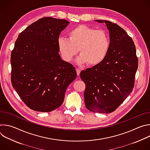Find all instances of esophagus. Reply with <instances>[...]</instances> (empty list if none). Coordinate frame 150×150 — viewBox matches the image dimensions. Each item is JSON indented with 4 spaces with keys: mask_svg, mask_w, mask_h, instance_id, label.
Returning <instances> with one entry per match:
<instances>
[{
    "mask_svg": "<svg viewBox=\"0 0 150 150\" xmlns=\"http://www.w3.org/2000/svg\"><path fill=\"white\" fill-rule=\"evenodd\" d=\"M76 74H77V75L79 76V74H80V72H81V71L79 68H76Z\"/></svg>",
    "mask_w": 150,
    "mask_h": 150,
    "instance_id": "1",
    "label": "esophagus"
}]
</instances>
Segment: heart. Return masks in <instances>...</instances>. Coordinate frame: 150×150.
<instances>
[{
	"label": "heart",
	"mask_w": 150,
	"mask_h": 150,
	"mask_svg": "<svg viewBox=\"0 0 150 150\" xmlns=\"http://www.w3.org/2000/svg\"><path fill=\"white\" fill-rule=\"evenodd\" d=\"M69 39L60 37L57 40L59 52L65 61L69 62L79 49L81 54L77 59L79 64L87 63L96 66L106 57L110 49L109 35L102 30H96L85 25H79L68 33Z\"/></svg>",
	"instance_id": "1"
}]
</instances>
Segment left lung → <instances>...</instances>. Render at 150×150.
I'll return each mask as SVG.
<instances>
[{
  "instance_id": "1",
  "label": "left lung",
  "mask_w": 150,
  "mask_h": 150,
  "mask_svg": "<svg viewBox=\"0 0 150 150\" xmlns=\"http://www.w3.org/2000/svg\"><path fill=\"white\" fill-rule=\"evenodd\" d=\"M104 23L110 35V49L105 59L80 73L85 83V105L93 112H114L132 91L138 60L132 38L118 25Z\"/></svg>"
}]
</instances>
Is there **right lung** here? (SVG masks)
Returning <instances> with one entry per match:
<instances>
[{"label":"right lung","mask_w":150,"mask_h":150,"mask_svg":"<svg viewBox=\"0 0 150 150\" xmlns=\"http://www.w3.org/2000/svg\"><path fill=\"white\" fill-rule=\"evenodd\" d=\"M69 22L39 19L21 32L11 52V82L33 110L52 112L62 105L68 85L76 78L75 67L63 60L57 40Z\"/></svg>","instance_id":"obj_1"}]
</instances>
